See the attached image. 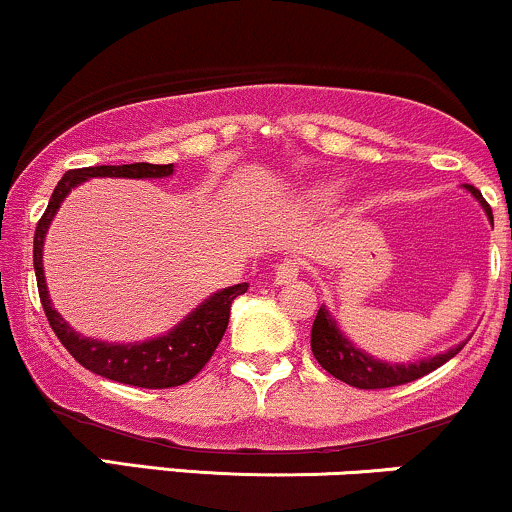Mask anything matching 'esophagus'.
<instances>
[{
    "label": "esophagus",
    "mask_w": 512,
    "mask_h": 512,
    "mask_svg": "<svg viewBox=\"0 0 512 512\" xmlns=\"http://www.w3.org/2000/svg\"><path fill=\"white\" fill-rule=\"evenodd\" d=\"M301 269H303L301 260H291V257H289V260H284L279 264V267H276L274 281H276V284H291V281L298 279Z\"/></svg>",
    "instance_id": "obj_1"
}]
</instances>
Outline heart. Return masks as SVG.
Returning <instances> with one entry per match:
<instances>
[{
  "mask_svg": "<svg viewBox=\"0 0 512 512\" xmlns=\"http://www.w3.org/2000/svg\"><path fill=\"white\" fill-rule=\"evenodd\" d=\"M322 195H325V197H332V190H325V192H322Z\"/></svg>",
  "mask_w": 512,
  "mask_h": 512,
  "instance_id": "heart-1",
  "label": "heart"
}]
</instances>
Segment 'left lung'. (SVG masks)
Segmentation results:
<instances>
[{"label":"left lung","mask_w":512,"mask_h":512,"mask_svg":"<svg viewBox=\"0 0 512 512\" xmlns=\"http://www.w3.org/2000/svg\"><path fill=\"white\" fill-rule=\"evenodd\" d=\"M467 190L479 199L481 207L486 211V216H489V221L493 223L489 202L481 197V192L474 185H467ZM310 349H313V356L317 358V363H320L327 373L334 375V378L342 380V383L358 387V390H385V387L404 385V383H411V380L424 378V375L431 373V370L440 368L445 361H450L452 356L460 354L462 344L455 346V349L445 351V354L426 358V361L407 363V366L383 363L378 361V358L358 351L356 346L337 330V322L332 320V315L327 313L325 308H320L315 315L313 332H310Z\"/></svg>","instance_id":"1"}]
</instances>
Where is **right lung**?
<instances>
[{"label": "right lung", "mask_w": 512, "mask_h": 512, "mask_svg": "<svg viewBox=\"0 0 512 512\" xmlns=\"http://www.w3.org/2000/svg\"><path fill=\"white\" fill-rule=\"evenodd\" d=\"M170 173H173V163H168V166L129 163V166H91L67 170L64 178L57 182L48 209H45L38 226H35L33 238V267L35 279H38L40 303H43L52 332L57 334L64 349L91 373L103 375V378L115 380V383L146 387V390L185 385L187 380L195 378L199 370L207 366L228 327L231 303L236 301L240 293L248 291V284L228 286V289L214 293L209 301H204L195 313L187 315L166 337L142 344H105L96 342V339L79 337L62 320L60 313L52 308L43 276V240L52 216L60 209L62 199L79 182L88 178H166Z\"/></svg>", "instance_id": "add662e5"}]
</instances>
